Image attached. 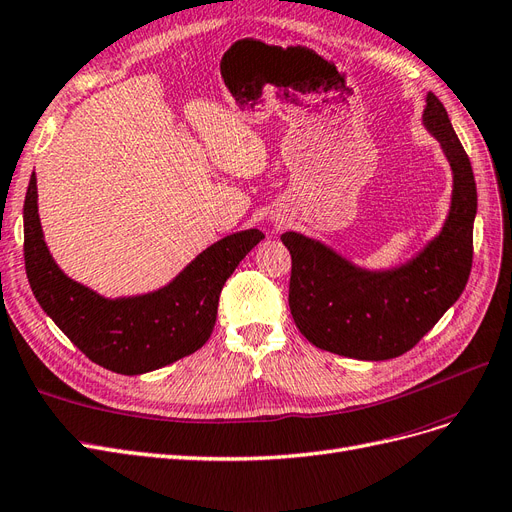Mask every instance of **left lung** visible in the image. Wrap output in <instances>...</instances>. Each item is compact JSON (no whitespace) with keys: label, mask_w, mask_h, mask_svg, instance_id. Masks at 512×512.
Segmentation results:
<instances>
[{"label":"left lung","mask_w":512,"mask_h":512,"mask_svg":"<svg viewBox=\"0 0 512 512\" xmlns=\"http://www.w3.org/2000/svg\"><path fill=\"white\" fill-rule=\"evenodd\" d=\"M423 127L438 140L453 174L449 214L419 253L385 270L361 268L300 232L280 236L291 253L289 308L317 349L385 361L410 351L464 291L472 268L476 183L449 114L427 93Z\"/></svg>","instance_id":"left-lung-1"}]
</instances>
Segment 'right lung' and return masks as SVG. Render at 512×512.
<instances>
[{"mask_svg": "<svg viewBox=\"0 0 512 512\" xmlns=\"http://www.w3.org/2000/svg\"><path fill=\"white\" fill-rule=\"evenodd\" d=\"M23 227L25 270L42 310L97 366L125 376L159 370L202 349L217 321L225 280L266 238L255 227L229 234L187 263L168 285L104 298L65 274L48 251L36 174L25 195Z\"/></svg>", "mask_w": 512, "mask_h": 512, "instance_id": "right-lung-1", "label": "right lung"}]
</instances>
